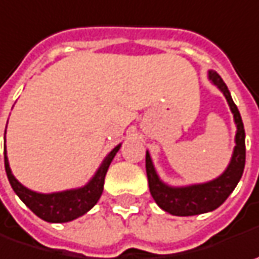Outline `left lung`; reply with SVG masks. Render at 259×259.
Masks as SVG:
<instances>
[{"instance_id":"left-lung-1","label":"left lung","mask_w":259,"mask_h":259,"mask_svg":"<svg viewBox=\"0 0 259 259\" xmlns=\"http://www.w3.org/2000/svg\"><path fill=\"white\" fill-rule=\"evenodd\" d=\"M208 79L219 88L226 98L231 107L233 120L236 124V136H235V149L232 153V159L225 172L204 184H193L187 187H171L161 181L151 159L149 152H146V175L149 183V191L159 207L174 216H194L207 213L220 204L231 196V193L238 186L243 168H245V129L242 123L239 110L232 100L231 93L226 84L220 78L216 71H208Z\"/></svg>"}]
</instances>
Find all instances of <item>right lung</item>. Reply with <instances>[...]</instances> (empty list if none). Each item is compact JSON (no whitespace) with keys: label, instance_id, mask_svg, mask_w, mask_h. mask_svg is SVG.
Segmentation results:
<instances>
[{"label":"right lung","instance_id":"right-lung-1","mask_svg":"<svg viewBox=\"0 0 259 259\" xmlns=\"http://www.w3.org/2000/svg\"><path fill=\"white\" fill-rule=\"evenodd\" d=\"M120 146L121 145H117L104 158L103 163L97 169L96 175L90 180L88 184L79 188H73V190L51 193V194H41V193L28 190L23 184H20L16 180V177L13 175L10 169L8 158H7V151H4L6 172L14 193L36 216L51 223H65V222H71L82 216L88 210H91L96 206L97 201L103 194L104 178L107 174L108 166L113 161V158L116 156Z\"/></svg>","mask_w":259,"mask_h":259}]
</instances>
